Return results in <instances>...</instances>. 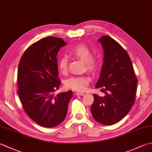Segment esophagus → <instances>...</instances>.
Segmentation results:
<instances>
[{
	"label": "esophagus",
	"instance_id": "esophagus-1",
	"mask_svg": "<svg viewBox=\"0 0 152 152\" xmlns=\"http://www.w3.org/2000/svg\"><path fill=\"white\" fill-rule=\"evenodd\" d=\"M76 96H84V93H82V92H76Z\"/></svg>",
	"mask_w": 152,
	"mask_h": 152
}]
</instances>
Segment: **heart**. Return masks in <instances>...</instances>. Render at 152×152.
I'll use <instances>...</instances> for the list:
<instances>
[{
    "label": "heart",
    "instance_id": "heart-1",
    "mask_svg": "<svg viewBox=\"0 0 152 152\" xmlns=\"http://www.w3.org/2000/svg\"><path fill=\"white\" fill-rule=\"evenodd\" d=\"M70 54L80 58L84 62V69L91 73H95L99 67V62L96 58L92 57V53L90 48L84 44H78L70 50ZM59 70L62 74L66 72L68 59L66 56H61L58 61ZM90 82V78L86 75H74L68 78L65 82L67 88L76 91H84Z\"/></svg>",
    "mask_w": 152,
    "mask_h": 152
}]
</instances>
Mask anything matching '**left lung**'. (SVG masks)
<instances>
[{"label":"left lung","mask_w":152,"mask_h":152,"mask_svg":"<svg viewBox=\"0 0 152 152\" xmlns=\"http://www.w3.org/2000/svg\"><path fill=\"white\" fill-rule=\"evenodd\" d=\"M98 41L103 49V63L96 88L105 96L94 94L92 117L104 125L119 122L134 103L138 80L125 49L113 39L103 35Z\"/></svg>","instance_id":"1"}]
</instances>
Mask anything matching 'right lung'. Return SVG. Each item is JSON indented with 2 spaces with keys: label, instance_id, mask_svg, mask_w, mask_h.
Wrapping results in <instances>:
<instances>
[{
  "label": "right lung",
  "instance_id": "right-lung-1",
  "mask_svg": "<svg viewBox=\"0 0 152 152\" xmlns=\"http://www.w3.org/2000/svg\"><path fill=\"white\" fill-rule=\"evenodd\" d=\"M66 43L61 38L47 37L29 46L18 69V94L29 118L40 126L55 127L66 116L72 91L55 96L61 81L56 55Z\"/></svg>",
  "mask_w": 152,
  "mask_h": 152
}]
</instances>
